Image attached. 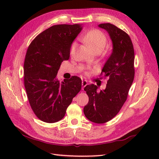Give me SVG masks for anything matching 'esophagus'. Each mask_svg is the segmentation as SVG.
I'll return each instance as SVG.
<instances>
[{
	"mask_svg": "<svg viewBox=\"0 0 159 159\" xmlns=\"http://www.w3.org/2000/svg\"><path fill=\"white\" fill-rule=\"evenodd\" d=\"M81 84H82V89H84V88L85 87L86 85H87L88 84V81L86 80H84L82 81V83H81Z\"/></svg>",
	"mask_w": 159,
	"mask_h": 159,
	"instance_id": "34e87169",
	"label": "esophagus"
}]
</instances>
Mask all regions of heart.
Instances as JSON below:
<instances>
[{
	"mask_svg": "<svg viewBox=\"0 0 159 159\" xmlns=\"http://www.w3.org/2000/svg\"><path fill=\"white\" fill-rule=\"evenodd\" d=\"M84 40L91 47L93 52H102L107 44V38L104 34L99 30H93L88 32L84 37ZM76 47V43L74 42L71 46V54H73Z\"/></svg>",
	"mask_w": 159,
	"mask_h": 159,
	"instance_id": "heart-1",
	"label": "heart"
}]
</instances>
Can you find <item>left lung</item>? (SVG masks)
Here are the masks:
<instances>
[{
	"label": "left lung",
	"mask_w": 159,
	"mask_h": 159,
	"mask_svg": "<svg viewBox=\"0 0 159 159\" xmlns=\"http://www.w3.org/2000/svg\"><path fill=\"white\" fill-rule=\"evenodd\" d=\"M98 26L108 32L113 44L111 54L101 73L109 80L106 88L99 92L95 85L85 86L89 102L84 113L91 122L105 123L119 113L127 100L134 76V53L131 38L125 32L110 23Z\"/></svg>",
	"instance_id": "1"
}]
</instances>
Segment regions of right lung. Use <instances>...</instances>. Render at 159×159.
Instances as JSON below:
<instances>
[{
	"label": "right lung",
	"instance_id": "add662e5",
	"mask_svg": "<svg viewBox=\"0 0 159 159\" xmlns=\"http://www.w3.org/2000/svg\"><path fill=\"white\" fill-rule=\"evenodd\" d=\"M82 30L80 25H57L38 34L30 43L24 64L25 86L34 113L41 121L56 123L64 117L81 89V80L57 78L61 62L70 57L71 44Z\"/></svg>",
	"mask_w": 159,
	"mask_h": 159
}]
</instances>
